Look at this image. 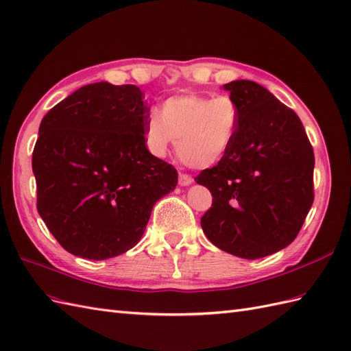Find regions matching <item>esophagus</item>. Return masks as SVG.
<instances>
[{
    "instance_id": "1",
    "label": "esophagus",
    "mask_w": 351,
    "mask_h": 351,
    "mask_svg": "<svg viewBox=\"0 0 351 351\" xmlns=\"http://www.w3.org/2000/svg\"><path fill=\"white\" fill-rule=\"evenodd\" d=\"M193 182H194V181H193L191 176L184 175V173L179 175V185H181V186H188V185H191Z\"/></svg>"
}]
</instances>
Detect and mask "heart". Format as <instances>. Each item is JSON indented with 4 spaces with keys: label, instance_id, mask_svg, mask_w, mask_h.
Returning a JSON list of instances; mask_svg holds the SVG:
<instances>
[{
    "label": "heart",
    "instance_id": "heart-1",
    "mask_svg": "<svg viewBox=\"0 0 351 351\" xmlns=\"http://www.w3.org/2000/svg\"><path fill=\"white\" fill-rule=\"evenodd\" d=\"M240 106L228 95L182 93L167 97L160 114L151 111L143 141L163 158L176 139V154L193 169H212L228 156L240 129Z\"/></svg>",
    "mask_w": 351,
    "mask_h": 351
}]
</instances>
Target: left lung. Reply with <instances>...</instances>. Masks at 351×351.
<instances>
[{
    "instance_id": "1",
    "label": "left lung",
    "mask_w": 351,
    "mask_h": 351,
    "mask_svg": "<svg viewBox=\"0 0 351 351\" xmlns=\"http://www.w3.org/2000/svg\"><path fill=\"white\" fill-rule=\"evenodd\" d=\"M222 88L240 106V129L228 156L194 179L213 197L202 228L231 255L264 258L292 243L311 209L313 148L300 117L261 84Z\"/></svg>"
}]
</instances>
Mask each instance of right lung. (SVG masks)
I'll use <instances>...</instances> for the list:
<instances>
[{
	"label": "right lung",
	"instance_id": "1",
	"mask_svg": "<svg viewBox=\"0 0 351 351\" xmlns=\"http://www.w3.org/2000/svg\"><path fill=\"white\" fill-rule=\"evenodd\" d=\"M141 88L80 87L44 115L32 152L37 209L60 246L108 259L136 246L176 169L145 147Z\"/></svg>",
	"mask_w": 351,
	"mask_h": 351
}]
</instances>
